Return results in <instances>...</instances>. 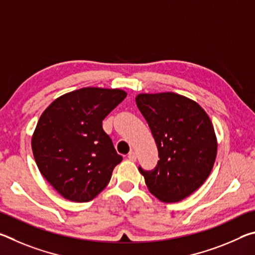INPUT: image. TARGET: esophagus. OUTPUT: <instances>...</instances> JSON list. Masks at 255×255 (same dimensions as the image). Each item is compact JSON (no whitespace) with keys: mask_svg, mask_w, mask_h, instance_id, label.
I'll use <instances>...</instances> for the list:
<instances>
[{"mask_svg":"<svg viewBox=\"0 0 255 255\" xmlns=\"http://www.w3.org/2000/svg\"><path fill=\"white\" fill-rule=\"evenodd\" d=\"M128 159L129 161H131V162H136V154H135V152H131L128 154Z\"/></svg>","mask_w":255,"mask_h":255,"instance_id":"34e87169","label":"esophagus"}]
</instances>
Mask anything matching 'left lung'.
Segmentation results:
<instances>
[{
    "instance_id": "1",
    "label": "left lung",
    "mask_w": 255,
    "mask_h": 255,
    "mask_svg": "<svg viewBox=\"0 0 255 255\" xmlns=\"http://www.w3.org/2000/svg\"><path fill=\"white\" fill-rule=\"evenodd\" d=\"M136 105L159 157L153 171L139 167V172L159 201H181L199 189L213 170L218 144L211 120L196 101L174 92L139 93Z\"/></svg>"
}]
</instances>
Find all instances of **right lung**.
<instances>
[{"label":"right lung","mask_w":255,"mask_h":255,"mask_svg":"<svg viewBox=\"0 0 255 255\" xmlns=\"http://www.w3.org/2000/svg\"><path fill=\"white\" fill-rule=\"evenodd\" d=\"M126 97L120 89L83 88L58 97L42 112L31 137L33 157L65 199H94L123 161L102 120Z\"/></svg>","instance_id":"obj_1"}]
</instances>
